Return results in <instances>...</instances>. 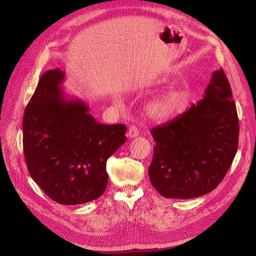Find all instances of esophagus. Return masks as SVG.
Here are the masks:
<instances>
[{"instance_id": "esophagus-1", "label": "esophagus", "mask_w": 256, "mask_h": 256, "mask_svg": "<svg viewBox=\"0 0 256 256\" xmlns=\"http://www.w3.org/2000/svg\"><path fill=\"white\" fill-rule=\"evenodd\" d=\"M138 136V128L135 126V125H133V126H131L128 128V138H134Z\"/></svg>"}]
</instances>
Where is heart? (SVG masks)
Returning a JSON list of instances; mask_svg holds the SVG:
<instances>
[{"label":"heart","mask_w":256,"mask_h":256,"mask_svg":"<svg viewBox=\"0 0 256 256\" xmlns=\"http://www.w3.org/2000/svg\"><path fill=\"white\" fill-rule=\"evenodd\" d=\"M118 102V99H114ZM182 94L179 91L170 90L157 96L146 106V114L154 120H162L175 114L182 106Z\"/></svg>","instance_id":"1"}]
</instances>
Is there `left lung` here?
I'll return each instance as SVG.
<instances>
[{
    "mask_svg": "<svg viewBox=\"0 0 256 256\" xmlns=\"http://www.w3.org/2000/svg\"><path fill=\"white\" fill-rule=\"evenodd\" d=\"M150 133L156 144L148 175L162 197L190 199L212 192L238 143L236 106L224 70L212 74L204 99Z\"/></svg>",
    "mask_w": 256,
    "mask_h": 256,
    "instance_id": "left-lung-1",
    "label": "left lung"
}]
</instances>
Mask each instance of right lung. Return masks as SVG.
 <instances>
[{"label":"right lung","instance_id":"add662e5","mask_svg":"<svg viewBox=\"0 0 256 256\" xmlns=\"http://www.w3.org/2000/svg\"><path fill=\"white\" fill-rule=\"evenodd\" d=\"M64 72L40 79L23 118V148L30 177L48 197L74 206L100 198L106 160L126 142L124 124H101L80 99L62 91Z\"/></svg>","mask_w":256,"mask_h":256}]
</instances>
